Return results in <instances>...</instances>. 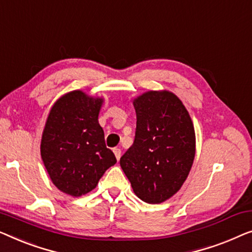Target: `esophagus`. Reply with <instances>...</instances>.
Instances as JSON below:
<instances>
[{"instance_id": "1", "label": "esophagus", "mask_w": 252, "mask_h": 252, "mask_svg": "<svg viewBox=\"0 0 252 252\" xmlns=\"http://www.w3.org/2000/svg\"><path fill=\"white\" fill-rule=\"evenodd\" d=\"M113 152H114L116 160L119 161L120 158H121V150H120V148H114V150H113Z\"/></svg>"}]
</instances>
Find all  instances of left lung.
Segmentation results:
<instances>
[{"label": "left lung", "mask_w": 252, "mask_h": 252, "mask_svg": "<svg viewBox=\"0 0 252 252\" xmlns=\"http://www.w3.org/2000/svg\"><path fill=\"white\" fill-rule=\"evenodd\" d=\"M134 141L120 160L133 192L150 204L182 189L195 158V130L183 101L171 91L151 90L132 101Z\"/></svg>", "instance_id": "obj_1"}]
</instances>
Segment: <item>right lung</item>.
Returning a JSON list of instances; mask_svg holds the SVG:
<instances>
[{"instance_id":"add662e5","label":"right lung","mask_w":252,"mask_h":252,"mask_svg":"<svg viewBox=\"0 0 252 252\" xmlns=\"http://www.w3.org/2000/svg\"><path fill=\"white\" fill-rule=\"evenodd\" d=\"M102 104V97L73 90L57 99L49 112L41 158L51 182L67 195L79 197L91 192L116 163L98 122Z\"/></svg>"}]
</instances>
